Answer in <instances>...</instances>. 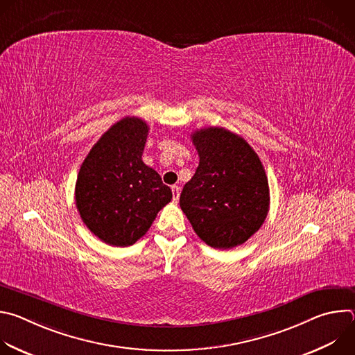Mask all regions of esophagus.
I'll use <instances>...</instances> for the list:
<instances>
[{"label": "esophagus", "instance_id": "1", "mask_svg": "<svg viewBox=\"0 0 355 355\" xmlns=\"http://www.w3.org/2000/svg\"><path fill=\"white\" fill-rule=\"evenodd\" d=\"M171 189H173V200H174L175 204H177L178 199H180V192H181V188H180L178 185H173V187H171Z\"/></svg>", "mask_w": 355, "mask_h": 355}]
</instances>
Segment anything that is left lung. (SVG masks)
<instances>
[{
	"label": "left lung",
	"instance_id": "8db88e82",
	"mask_svg": "<svg viewBox=\"0 0 355 355\" xmlns=\"http://www.w3.org/2000/svg\"><path fill=\"white\" fill-rule=\"evenodd\" d=\"M199 166L184 185L180 207L200 240L214 248L245 243L264 223L270 187L252 147L225 128L191 135Z\"/></svg>",
	"mask_w": 355,
	"mask_h": 355
}]
</instances>
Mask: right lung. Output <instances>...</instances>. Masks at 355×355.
I'll use <instances>...</instances> for the list:
<instances>
[{
	"instance_id": "obj_1",
	"label": "right lung",
	"mask_w": 355,
	"mask_h": 355,
	"mask_svg": "<svg viewBox=\"0 0 355 355\" xmlns=\"http://www.w3.org/2000/svg\"><path fill=\"white\" fill-rule=\"evenodd\" d=\"M147 135L140 118L121 119L92 146L78 171L76 207L91 233L110 245L136 243L173 198L141 160Z\"/></svg>"
}]
</instances>
